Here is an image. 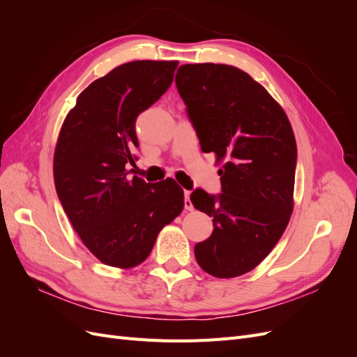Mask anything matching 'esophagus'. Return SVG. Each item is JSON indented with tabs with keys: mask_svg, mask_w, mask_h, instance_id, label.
I'll return each instance as SVG.
<instances>
[{
	"mask_svg": "<svg viewBox=\"0 0 357 357\" xmlns=\"http://www.w3.org/2000/svg\"><path fill=\"white\" fill-rule=\"evenodd\" d=\"M185 208H186L188 211H192V210H193V204H192V201H190V192H189V190L185 192Z\"/></svg>",
	"mask_w": 357,
	"mask_h": 357,
	"instance_id": "obj_1",
	"label": "esophagus"
}]
</instances>
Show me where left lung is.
<instances>
[{
  "instance_id": "left-lung-1",
  "label": "left lung",
  "mask_w": 357,
  "mask_h": 357,
  "mask_svg": "<svg viewBox=\"0 0 357 357\" xmlns=\"http://www.w3.org/2000/svg\"><path fill=\"white\" fill-rule=\"evenodd\" d=\"M176 84L204 153H214L222 192H192L193 207L213 218L210 238L195 245L213 277L252 271L273 250L294 211L295 134L261 83L225 63H186Z\"/></svg>"
}]
</instances>
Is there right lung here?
Wrapping results in <instances>:
<instances>
[{"label": "right lung", "instance_id": "obj_1", "mask_svg": "<svg viewBox=\"0 0 357 357\" xmlns=\"http://www.w3.org/2000/svg\"><path fill=\"white\" fill-rule=\"evenodd\" d=\"M178 61H132L96 79L62 123L53 155L58 198L74 231L102 264L144 262L158 234L185 207L172 178L146 183L125 168L138 147L135 121L164 95Z\"/></svg>", "mask_w": 357, "mask_h": 357}]
</instances>
